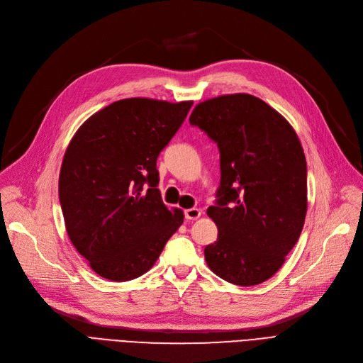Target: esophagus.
I'll list each match as a JSON object with an SVG mask.
<instances>
[{
	"mask_svg": "<svg viewBox=\"0 0 363 363\" xmlns=\"http://www.w3.org/2000/svg\"><path fill=\"white\" fill-rule=\"evenodd\" d=\"M184 213H185V218H186L188 220H196V219H199V218L201 216V211H200V208H197V207L186 208V211H185Z\"/></svg>",
	"mask_w": 363,
	"mask_h": 363,
	"instance_id": "obj_1",
	"label": "esophagus"
}]
</instances>
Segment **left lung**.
I'll return each instance as SVG.
<instances>
[{
    "label": "left lung",
    "instance_id": "obj_1",
    "mask_svg": "<svg viewBox=\"0 0 363 363\" xmlns=\"http://www.w3.org/2000/svg\"><path fill=\"white\" fill-rule=\"evenodd\" d=\"M189 123L220 152V185L207 208L218 240L204 259L222 279L250 287L278 272L297 242L308 211L303 147L284 116L250 94L197 104Z\"/></svg>",
    "mask_w": 363,
    "mask_h": 363
}]
</instances>
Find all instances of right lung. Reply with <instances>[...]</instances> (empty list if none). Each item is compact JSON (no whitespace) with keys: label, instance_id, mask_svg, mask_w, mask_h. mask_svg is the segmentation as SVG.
<instances>
[{"label":"right lung","instance_id":"obj_1","mask_svg":"<svg viewBox=\"0 0 363 363\" xmlns=\"http://www.w3.org/2000/svg\"><path fill=\"white\" fill-rule=\"evenodd\" d=\"M191 106L141 97L114 101L69 143L59 178L66 231L100 277H141L182 225L181 208L169 211L162 200L156 162Z\"/></svg>","mask_w":363,"mask_h":363}]
</instances>
